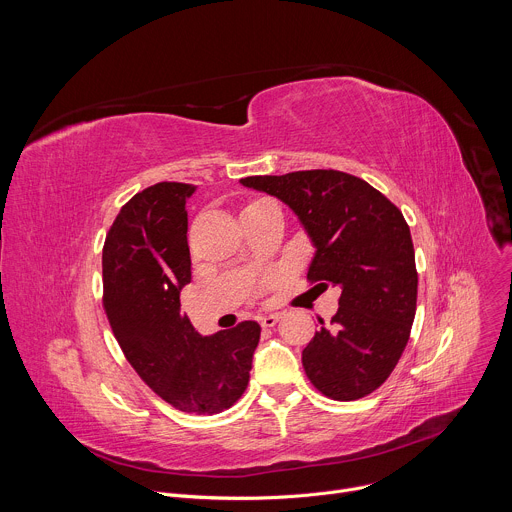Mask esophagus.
<instances>
[{
	"label": "esophagus",
	"mask_w": 512,
	"mask_h": 512,
	"mask_svg": "<svg viewBox=\"0 0 512 512\" xmlns=\"http://www.w3.org/2000/svg\"><path fill=\"white\" fill-rule=\"evenodd\" d=\"M279 314H265V316H261V326L263 328H273L277 322H279Z\"/></svg>",
	"instance_id": "1"
}]
</instances>
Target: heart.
Wrapping results in <instances>:
<instances>
[{"mask_svg": "<svg viewBox=\"0 0 512 512\" xmlns=\"http://www.w3.org/2000/svg\"><path fill=\"white\" fill-rule=\"evenodd\" d=\"M255 202H261V200H255ZM255 202H251V204H255ZM251 204H247V206H251Z\"/></svg>", "mask_w": 512, "mask_h": 512, "instance_id": "obj_1", "label": "heart"}]
</instances>
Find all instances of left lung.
I'll use <instances>...</instances> for the list:
<instances>
[{
  "instance_id": "1",
  "label": "left lung",
  "mask_w": 512,
  "mask_h": 512,
  "mask_svg": "<svg viewBox=\"0 0 512 512\" xmlns=\"http://www.w3.org/2000/svg\"><path fill=\"white\" fill-rule=\"evenodd\" d=\"M241 184L298 214L316 247L310 283L342 289L330 326L302 352L310 383L334 401L371 395L397 367L417 306L415 251L401 210L369 182L338 170L249 176Z\"/></svg>"
}]
</instances>
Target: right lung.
<instances>
[{"label":"right lung","mask_w":512,"mask_h":512,"mask_svg":"<svg viewBox=\"0 0 512 512\" xmlns=\"http://www.w3.org/2000/svg\"><path fill=\"white\" fill-rule=\"evenodd\" d=\"M196 186L160 182L125 202L103 247V308L141 381L172 407L214 415L247 389L261 326L200 336L180 314L190 283L186 200Z\"/></svg>","instance_id":"add662e5"}]
</instances>
